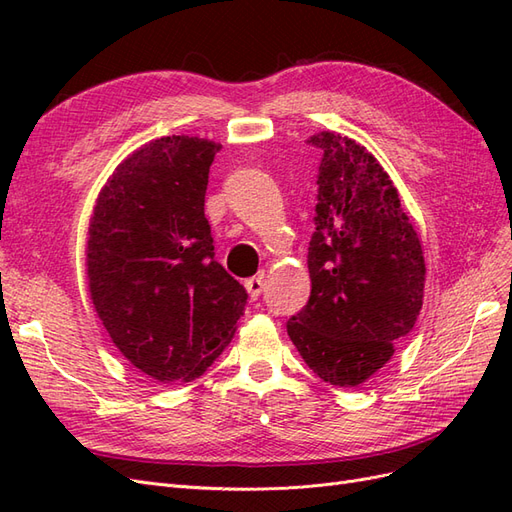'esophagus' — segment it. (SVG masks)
<instances>
[{
	"mask_svg": "<svg viewBox=\"0 0 512 512\" xmlns=\"http://www.w3.org/2000/svg\"><path fill=\"white\" fill-rule=\"evenodd\" d=\"M245 288H247V292H250L252 299H258L262 294V288H265V275L250 277V280L245 282Z\"/></svg>",
	"mask_w": 512,
	"mask_h": 512,
	"instance_id": "1",
	"label": "esophagus"
}]
</instances>
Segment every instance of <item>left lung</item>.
Listing matches in <instances>:
<instances>
[{
	"label": "left lung",
	"instance_id": "left-lung-1",
	"mask_svg": "<svg viewBox=\"0 0 512 512\" xmlns=\"http://www.w3.org/2000/svg\"><path fill=\"white\" fill-rule=\"evenodd\" d=\"M320 149L309 301L286 324L314 374L363 384L391 359L423 307L425 258L397 188L371 153L335 132Z\"/></svg>",
	"mask_w": 512,
	"mask_h": 512
}]
</instances>
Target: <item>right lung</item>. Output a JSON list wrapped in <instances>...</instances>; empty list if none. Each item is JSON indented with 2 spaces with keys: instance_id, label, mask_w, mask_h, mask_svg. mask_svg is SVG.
I'll use <instances>...</instances> for the list:
<instances>
[{
  "instance_id": "obj_1",
  "label": "right lung",
  "mask_w": 512,
  "mask_h": 512,
  "mask_svg": "<svg viewBox=\"0 0 512 512\" xmlns=\"http://www.w3.org/2000/svg\"><path fill=\"white\" fill-rule=\"evenodd\" d=\"M220 149L196 136L143 145L106 181L89 222L91 301L119 352L162 384L203 376L247 303L215 260L205 218Z\"/></svg>"
}]
</instances>
